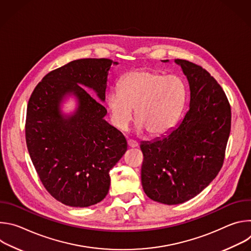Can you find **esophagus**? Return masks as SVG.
Segmentation results:
<instances>
[{
  "label": "esophagus",
  "instance_id": "obj_1",
  "mask_svg": "<svg viewBox=\"0 0 251 251\" xmlns=\"http://www.w3.org/2000/svg\"><path fill=\"white\" fill-rule=\"evenodd\" d=\"M127 144H128V146H129L130 148H135V147H137V146L139 145V143H138L137 141H135V140L129 139V140L127 141Z\"/></svg>",
  "mask_w": 251,
  "mask_h": 251
}]
</instances>
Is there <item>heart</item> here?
I'll use <instances>...</instances> for the list:
<instances>
[{
  "instance_id": "obj_1",
  "label": "heart",
  "mask_w": 251,
  "mask_h": 251,
  "mask_svg": "<svg viewBox=\"0 0 251 251\" xmlns=\"http://www.w3.org/2000/svg\"><path fill=\"white\" fill-rule=\"evenodd\" d=\"M186 82L177 75L137 69L125 75L118 91L106 97L112 124L124 131L135 109L139 131L158 137L171 131L180 119L187 101Z\"/></svg>"
}]
</instances>
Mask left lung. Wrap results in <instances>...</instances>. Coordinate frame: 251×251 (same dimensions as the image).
<instances>
[{
	"instance_id": "obj_1",
	"label": "left lung",
	"mask_w": 251,
	"mask_h": 251,
	"mask_svg": "<svg viewBox=\"0 0 251 251\" xmlns=\"http://www.w3.org/2000/svg\"><path fill=\"white\" fill-rule=\"evenodd\" d=\"M175 61L189 81L190 109L166 136L140 145L143 189L151 200L165 204L195 198L218 176L231 125L230 105L218 81L196 63Z\"/></svg>"
}]
</instances>
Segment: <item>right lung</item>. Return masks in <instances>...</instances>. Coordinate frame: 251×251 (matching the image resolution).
<instances>
[{"label": "right lung", "instance_id": "right-lung-1", "mask_svg": "<svg viewBox=\"0 0 251 251\" xmlns=\"http://www.w3.org/2000/svg\"><path fill=\"white\" fill-rule=\"evenodd\" d=\"M108 58H82L49 73L33 89L26 109L25 142L46 190L58 201L86 207L108 194L110 170L127 151L123 134L107 123V110L81 85L105 100ZM69 93L79 108L69 118L59 110Z\"/></svg>", "mask_w": 251, "mask_h": 251}]
</instances>
